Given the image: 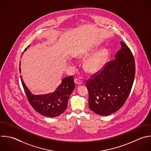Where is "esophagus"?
Here are the masks:
<instances>
[{"label": "esophagus", "instance_id": "1", "mask_svg": "<svg viewBox=\"0 0 151 151\" xmlns=\"http://www.w3.org/2000/svg\"><path fill=\"white\" fill-rule=\"evenodd\" d=\"M74 83L76 84H78V85H81L82 84L81 80H80V79H78V78H75L74 79Z\"/></svg>", "mask_w": 151, "mask_h": 151}]
</instances>
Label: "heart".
I'll list each match as a JSON object with an SVG mask.
<instances>
[{
  "mask_svg": "<svg viewBox=\"0 0 151 151\" xmlns=\"http://www.w3.org/2000/svg\"><path fill=\"white\" fill-rule=\"evenodd\" d=\"M86 52L85 53H87ZM80 56L83 54H80ZM108 55V51L105 48H102L91 55L86 61L84 68L87 72L94 74L98 72L103 67Z\"/></svg>",
  "mask_w": 151,
  "mask_h": 151,
  "instance_id": "heart-1",
  "label": "heart"
}]
</instances>
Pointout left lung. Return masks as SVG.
Wrapping results in <instances>:
<instances>
[{
	"instance_id": "obj_1",
	"label": "left lung",
	"mask_w": 151,
	"mask_h": 151,
	"mask_svg": "<svg viewBox=\"0 0 151 151\" xmlns=\"http://www.w3.org/2000/svg\"><path fill=\"white\" fill-rule=\"evenodd\" d=\"M115 59L105 64L86 81L89 108L96 114L107 116L119 110L131 91L135 75L134 57L120 42Z\"/></svg>"
}]
</instances>
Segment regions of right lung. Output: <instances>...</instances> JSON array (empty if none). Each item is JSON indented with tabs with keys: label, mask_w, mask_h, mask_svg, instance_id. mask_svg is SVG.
Returning a JSON list of instances; mask_svg holds the SVG:
<instances>
[{
	"label": "right lung",
	"mask_w": 151,
	"mask_h": 151,
	"mask_svg": "<svg viewBox=\"0 0 151 151\" xmlns=\"http://www.w3.org/2000/svg\"><path fill=\"white\" fill-rule=\"evenodd\" d=\"M26 50L27 48L25 49V51ZM19 65H21V62ZM21 71L19 66V72ZM21 79L30 104L40 114L49 117L58 116L64 112L67 108L70 96L75 88L73 77L69 76L62 80L61 84L54 92L46 94L34 95L27 87L22 76Z\"/></svg>",
	"instance_id": "add662e5"
}]
</instances>
